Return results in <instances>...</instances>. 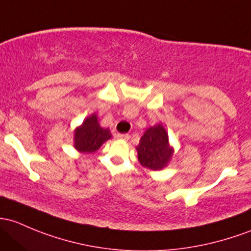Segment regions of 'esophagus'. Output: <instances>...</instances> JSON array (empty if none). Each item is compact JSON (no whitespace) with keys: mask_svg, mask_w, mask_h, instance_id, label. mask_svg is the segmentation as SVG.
Masks as SVG:
<instances>
[{"mask_svg":"<svg viewBox=\"0 0 251 251\" xmlns=\"http://www.w3.org/2000/svg\"><path fill=\"white\" fill-rule=\"evenodd\" d=\"M117 137L119 139H123V141H128L130 139V134H121V133H118Z\"/></svg>","mask_w":251,"mask_h":251,"instance_id":"esophagus-1","label":"esophagus"}]
</instances>
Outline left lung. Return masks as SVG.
Wrapping results in <instances>:
<instances>
[{
    "mask_svg": "<svg viewBox=\"0 0 251 251\" xmlns=\"http://www.w3.org/2000/svg\"><path fill=\"white\" fill-rule=\"evenodd\" d=\"M136 150L139 163L151 171H161L167 167L174 154L167 131L161 124L148 128L141 137Z\"/></svg>",
    "mask_w": 251,
    "mask_h": 251,
    "instance_id": "obj_1",
    "label": "left lung"
}]
</instances>
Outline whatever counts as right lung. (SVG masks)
<instances>
[{
    "mask_svg": "<svg viewBox=\"0 0 251 251\" xmlns=\"http://www.w3.org/2000/svg\"><path fill=\"white\" fill-rule=\"evenodd\" d=\"M110 138H112L110 130L100 125V119L96 113H94L85 118L80 126L75 127L73 146L79 152L91 154L99 150L102 144Z\"/></svg>",
    "mask_w": 251,
    "mask_h": 251,
    "instance_id": "right-lung-1",
    "label": "right lung"
}]
</instances>
